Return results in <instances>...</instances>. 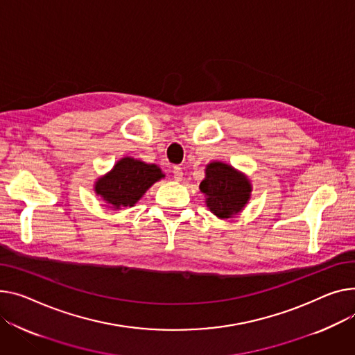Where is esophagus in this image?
<instances>
[{"mask_svg":"<svg viewBox=\"0 0 355 355\" xmlns=\"http://www.w3.org/2000/svg\"><path fill=\"white\" fill-rule=\"evenodd\" d=\"M173 175H174L175 181H181L182 180V168L181 167H174Z\"/></svg>","mask_w":355,"mask_h":355,"instance_id":"34e87169","label":"esophagus"}]
</instances>
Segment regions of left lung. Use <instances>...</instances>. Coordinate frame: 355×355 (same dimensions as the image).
<instances>
[{"label":"left lung","instance_id":"obj_1","mask_svg":"<svg viewBox=\"0 0 355 355\" xmlns=\"http://www.w3.org/2000/svg\"><path fill=\"white\" fill-rule=\"evenodd\" d=\"M208 209L220 220L237 217L251 198L250 178L223 161H211L205 167V178L200 184Z\"/></svg>","mask_w":355,"mask_h":355}]
</instances>
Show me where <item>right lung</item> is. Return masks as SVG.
I'll return each mask as SVG.
<instances>
[{"label": "right lung", "instance_id": "obj_1", "mask_svg": "<svg viewBox=\"0 0 355 355\" xmlns=\"http://www.w3.org/2000/svg\"><path fill=\"white\" fill-rule=\"evenodd\" d=\"M157 164H147L132 157H123L114 167L94 182V191L114 211L134 207L148 188L164 178Z\"/></svg>", "mask_w": 355, "mask_h": 355}]
</instances>
